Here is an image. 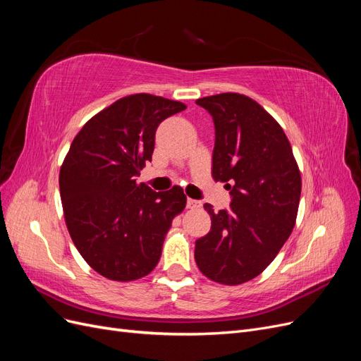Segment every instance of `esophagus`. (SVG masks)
<instances>
[{
  "label": "esophagus",
  "mask_w": 361,
  "mask_h": 361,
  "mask_svg": "<svg viewBox=\"0 0 361 361\" xmlns=\"http://www.w3.org/2000/svg\"><path fill=\"white\" fill-rule=\"evenodd\" d=\"M200 206H202V202H199V200H194V199H188L187 200V207H188V209H199Z\"/></svg>",
  "instance_id": "34e87169"
}]
</instances>
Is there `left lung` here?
Returning <instances> with one entry per match:
<instances>
[{
  "label": "left lung",
  "instance_id": "1",
  "mask_svg": "<svg viewBox=\"0 0 361 361\" xmlns=\"http://www.w3.org/2000/svg\"><path fill=\"white\" fill-rule=\"evenodd\" d=\"M195 104L215 125L212 178L231 191V209L211 215V231L195 241V264L221 285L257 277L288 241L297 221L301 173L285 130L251 97L206 96Z\"/></svg>",
  "mask_w": 361,
  "mask_h": 361
}]
</instances>
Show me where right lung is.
Instances as JSON below:
<instances>
[{"label":"right lung","mask_w":361,"mask_h":361,"mask_svg":"<svg viewBox=\"0 0 361 361\" xmlns=\"http://www.w3.org/2000/svg\"><path fill=\"white\" fill-rule=\"evenodd\" d=\"M187 105L149 93L122 97L93 116L60 169V197L72 241L96 272L133 281L154 271L173 218L187 204L180 187L155 192L137 176L155 149L159 123Z\"/></svg>","instance_id":"add662e5"}]
</instances>
